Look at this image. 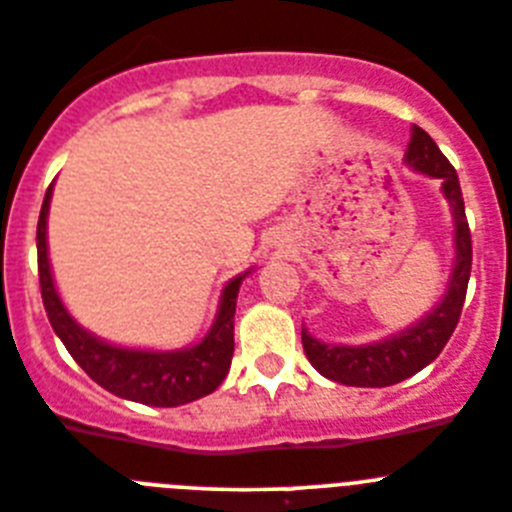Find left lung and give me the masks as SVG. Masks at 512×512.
<instances>
[{
    "label": "left lung",
    "mask_w": 512,
    "mask_h": 512,
    "mask_svg": "<svg viewBox=\"0 0 512 512\" xmlns=\"http://www.w3.org/2000/svg\"><path fill=\"white\" fill-rule=\"evenodd\" d=\"M405 163L441 181V191L454 211L457 265H454V275H451L444 301L434 308V313H428L426 319L418 321L411 329L400 331L393 339L367 344V347H336V344H321L319 339L308 336L306 329L301 331L303 352H306L308 362L329 380L352 385V388H388V385H395L431 365L457 329L464 298H467V283L469 273H472V234H469L467 214H464L457 170L421 127H413Z\"/></svg>",
    "instance_id": "8db88e82"
}]
</instances>
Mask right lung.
Here are the masks:
<instances>
[{
    "label": "right lung",
    "mask_w": 512,
    "mask_h": 512,
    "mask_svg": "<svg viewBox=\"0 0 512 512\" xmlns=\"http://www.w3.org/2000/svg\"><path fill=\"white\" fill-rule=\"evenodd\" d=\"M50 191L53 186H48L45 191L38 219V275L48 321L55 334L61 336V342L66 344L68 354L76 359L91 380L99 382L101 388L119 398L135 400V403L173 408V405L191 403V400L214 393L232 365L234 308H237L239 283L245 275L234 278L224 288L219 316L204 342H199L196 347L181 349V352H137V349H122L99 342L96 336L86 334L68 316L61 298L55 293L48 265V242H45Z\"/></svg>",
    "instance_id": "obj_1"
}]
</instances>
